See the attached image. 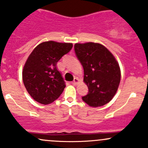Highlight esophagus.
Masks as SVG:
<instances>
[{"label": "esophagus", "instance_id": "1", "mask_svg": "<svg viewBox=\"0 0 148 148\" xmlns=\"http://www.w3.org/2000/svg\"><path fill=\"white\" fill-rule=\"evenodd\" d=\"M78 81H79V79L77 78H74V81L72 82V84H77V83H78Z\"/></svg>", "mask_w": 148, "mask_h": 148}]
</instances>
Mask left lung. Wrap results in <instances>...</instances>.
I'll return each mask as SVG.
<instances>
[{
	"mask_svg": "<svg viewBox=\"0 0 148 148\" xmlns=\"http://www.w3.org/2000/svg\"><path fill=\"white\" fill-rule=\"evenodd\" d=\"M74 51L84 69L87 95L82 100L91 107H100L114 97L120 82V66L111 52L102 44H76Z\"/></svg>",
	"mask_w": 148,
	"mask_h": 148,
	"instance_id": "1",
	"label": "left lung"
}]
</instances>
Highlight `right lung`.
I'll list each match as a JSON object with an SVG mask.
<instances>
[{
    "instance_id": "right-lung-1",
    "label": "right lung",
    "mask_w": 148,
    "mask_h": 148,
    "mask_svg": "<svg viewBox=\"0 0 148 148\" xmlns=\"http://www.w3.org/2000/svg\"><path fill=\"white\" fill-rule=\"evenodd\" d=\"M72 46L70 43L46 41L31 52L23 67V82L34 100L49 104L62 95L65 82L56 64Z\"/></svg>"
}]
</instances>
